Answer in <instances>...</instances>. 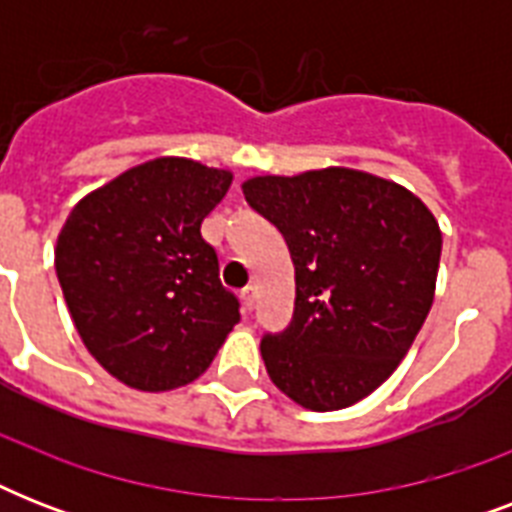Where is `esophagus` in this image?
<instances>
[{
  "label": "esophagus",
  "instance_id": "34e87169",
  "mask_svg": "<svg viewBox=\"0 0 512 512\" xmlns=\"http://www.w3.org/2000/svg\"><path fill=\"white\" fill-rule=\"evenodd\" d=\"M241 300H244V308H247V311H252V308H255V300H257V289L252 287V284L241 289Z\"/></svg>",
  "mask_w": 512,
  "mask_h": 512
}]
</instances>
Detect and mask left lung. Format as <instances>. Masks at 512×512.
<instances>
[{
  "label": "left lung",
  "instance_id": "1",
  "mask_svg": "<svg viewBox=\"0 0 512 512\" xmlns=\"http://www.w3.org/2000/svg\"><path fill=\"white\" fill-rule=\"evenodd\" d=\"M295 263V316L260 342L273 385L311 412L356 404L388 380L425 324L441 228L404 185L348 167L241 185Z\"/></svg>",
  "mask_w": 512,
  "mask_h": 512
}]
</instances>
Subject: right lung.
Segmentation results:
<instances>
[{"instance_id": "add662e5", "label": "right lung", "mask_w": 512, "mask_h": 512, "mask_svg": "<svg viewBox=\"0 0 512 512\" xmlns=\"http://www.w3.org/2000/svg\"><path fill=\"white\" fill-rule=\"evenodd\" d=\"M231 180L228 170L162 156L71 209L55 247L60 289L87 350L124 385H188L239 324V300L201 239V220Z\"/></svg>"}]
</instances>
